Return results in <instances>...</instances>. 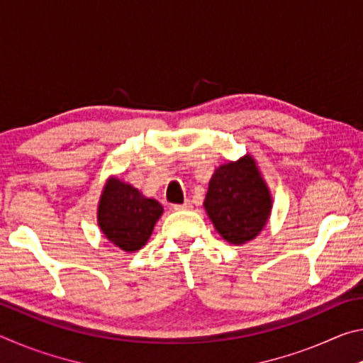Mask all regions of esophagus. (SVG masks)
<instances>
[{"label":"esophagus","mask_w":363,"mask_h":363,"mask_svg":"<svg viewBox=\"0 0 363 363\" xmlns=\"http://www.w3.org/2000/svg\"><path fill=\"white\" fill-rule=\"evenodd\" d=\"M173 208L176 211H181V210H190V208H192V205H190V201L187 200V201H184L182 205H173Z\"/></svg>","instance_id":"1"}]
</instances>
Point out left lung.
I'll return each mask as SVG.
<instances>
[{
    "label": "left lung",
    "instance_id": "left-lung-1",
    "mask_svg": "<svg viewBox=\"0 0 363 363\" xmlns=\"http://www.w3.org/2000/svg\"><path fill=\"white\" fill-rule=\"evenodd\" d=\"M205 210L227 242L242 245L266 225L272 201L250 155L219 167L208 186Z\"/></svg>",
    "mask_w": 363,
    "mask_h": 363
}]
</instances>
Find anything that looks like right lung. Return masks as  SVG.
<instances>
[{"mask_svg":"<svg viewBox=\"0 0 363 363\" xmlns=\"http://www.w3.org/2000/svg\"><path fill=\"white\" fill-rule=\"evenodd\" d=\"M163 206L130 184L110 179L99 201V225L110 242L123 251H138L152 235Z\"/></svg>","mask_w":363,"mask_h":363,"instance_id":"add662e5","label":"right lung"}]
</instances>
